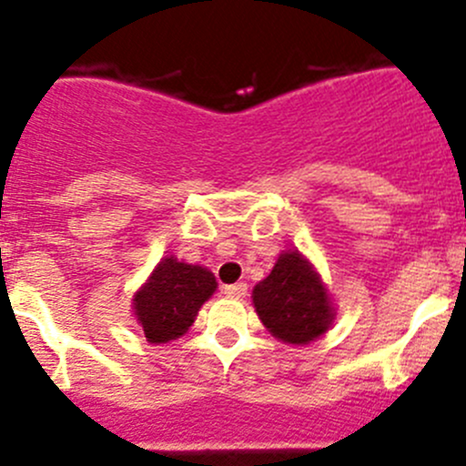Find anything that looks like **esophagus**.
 I'll return each mask as SVG.
<instances>
[{
    "label": "esophagus",
    "instance_id": "1",
    "mask_svg": "<svg viewBox=\"0 0 466 466\" xmlns=\"http://www.w3.org/2000/svg\"><path fill=\"white\" fill-rule=\"evenodd\" d=\"M246 293H248V286L243 284V281H238V284L225 286V295H228V298H232V299L246 298Z\"/></svg>",
    "mask_w": 466,
    "mask_h": 466
}]
</instances>
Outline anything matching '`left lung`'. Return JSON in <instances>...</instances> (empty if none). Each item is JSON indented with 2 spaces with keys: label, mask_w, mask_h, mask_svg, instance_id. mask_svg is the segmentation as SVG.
Wrapping results in <instances>:
<instances>
[{
  "label": "left lung",
  "mask_w": 466,
  "mask_h": 466,
  "mask_svg": "<svg viewBox=\"0 0 466 466\" xmlns=\"http://www.w3.org/2000/svg\"><path fill=\"white\" fill-rule=\"evenodd\" d=\"M252 302L263 327L289 345L318 340L336 318L327 286L298 250L281 252L270 275L252 290Z\"/></svg>",
  "instance_id": "1"
}]
</instances>
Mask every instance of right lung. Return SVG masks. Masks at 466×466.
Listing matches in <instances>:
<instances>
[{"label": "right lung", "mask_w": 466, "mask_h": 466, "mask_svg": "<svg viewBox=\"0 0 466 466\" xmlns=\"http://www.w3.org/2000/svg\"><path fill=\"white\" fill-rule=\"evenodd\" d=\"M216 286L214 272L203 266L176 257L159 261L133 298L135 318L142 324L146 340L162 345L185 336Z\"/></svg>", "instance_id": "right-lung-1"}]
</instances>
